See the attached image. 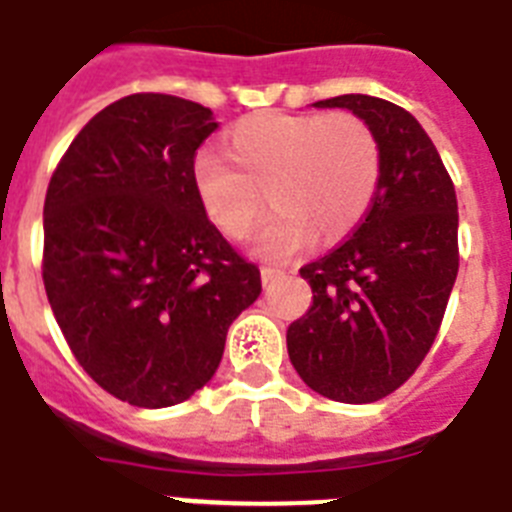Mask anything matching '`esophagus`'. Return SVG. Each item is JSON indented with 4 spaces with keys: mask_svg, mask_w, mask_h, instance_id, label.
<instances>
[{
    "mask_svg": "<svg viewBox=\"0 0 512 512\" xmlns=\"http://www.w3.org/2000/svg\"><path fill=\"white\" fill-rule=\"evenodd\" d=\"M284 276V270L278 268H270V265H265V268H260V278H263V286H270L276 284L278 278Z\"/></svg>",
    "mask_w": 512,
    "mask_h": 512,
    "instance_id": "34e87169",
    "label": "esophagus"
}]
</instances>
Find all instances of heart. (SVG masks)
I'll return each mask as SVG.
<instances>
[{
    "mask_svg": "<svg viewBox=\"0 0 512 512\" xmlns=\"http://www.w3.org/2000/svg\"><path fill=\"white\" fill-rule=\"evenodd\" d=\"M223 156L191 162V184L205 215L226 239H247L268 205L257 252L286 260L318 236L331 244L352 234L381 184V144L350 112H263L231 128Z\"/></svg>",
    "mask_w": 512,
    "mask_h": 512,
    "instance_id": "obj_1",
    "label": "heart"
}]
</instances>
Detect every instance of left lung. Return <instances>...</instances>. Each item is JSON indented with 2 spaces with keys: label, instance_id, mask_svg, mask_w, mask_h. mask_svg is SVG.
<instances>
[{
  "label": "left lung",
  "instance_id": "8db88e82",
  "mask_svg": "<svg viewBox=\"0 0 512 512\" xmlns=\"http://www.w3.org/2000/svg\"><path fill=\"white\" fill-rule=\"evenodd\" d=\"M381 144V184L344 244L299 270L313 305L286 331L294 371L328 400L365 405L413 376L458 278V199L434 141L402 107L342 94Z\"/></svg>",
  "mask_w": 512,
  "mask_h": 512
}]
</instances>
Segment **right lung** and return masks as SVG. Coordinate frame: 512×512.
<instances>
[{"label": "right lung", "instance_id": "add662e5", "mask_svg": "<svg viewBox=\"0 0 512 512\" xmlns=\"http://www.w3.org/2000/svg\"><path fill=\"white\" fill-rule=\"evenodd\" d=\"M210 107L131 94L81 128L44 202V289L81 368L112 397L170 407L215 376L260 270L210 223L191 162Z\"/></svg>", "mask_w": 512, "mask_h": 512}]
</instances>
